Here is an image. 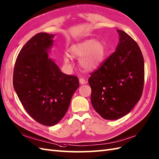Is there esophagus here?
<instances>
[{
  "mask_svg": "<svg viewBox=\"0 0 159 159\" xmlns=\"http://www.w3.org/2000/svg\"><path fill=\"white\" fill-rule=\"evenodd\" d=\"M79 83H80V84H85L87 82H86L85 80H84V79L80 78V79H79Z\"/></svg>",
  "mask_w": 159,
  "mask_h": 159,
  "instance_id": "1",
  "label": "esophagus"
}]
</instances>
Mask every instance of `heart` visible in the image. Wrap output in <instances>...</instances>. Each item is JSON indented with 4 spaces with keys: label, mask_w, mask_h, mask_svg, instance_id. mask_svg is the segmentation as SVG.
Here are the masks:
<instances>
[{
    "label": "heart",
    "mask_w": 159,
    "mask_h": 159,
    "mask_svg": "<svg viewBox=\"0 0 159 159\" xmlns=\"http://www.w3.org/2000/svg\"><path fill=\"white\" fill-rule=\"evenodd\" d=\"M69 53L73 58H80L79 65L84 70L93 71L100 66L104 60L106 49L102 42L93 39H86L74 44L69 49ZM64 55V62L70 65L71 57Z\"/></svg>",
    "instance_id": "1"
}]
</instances>
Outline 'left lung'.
<instances>
[{
	"label": "left lung",
	"mask_w": 159,
	"mask_h": 159,
	"mask_svg": "<svg viewBox=\"0 0 159 159\" xmlns=\"http://www.w3.org/2000/svg\"><path fill=\"white\" fill-rule=\"evenodd\" d=\"M116 51L91 75L92 106L103 119L117 120L127 115L142 96L144 61L138 45L120 30Z\"/></svg>",
	"instance_id": "left-lung-1"
}]
</instances>
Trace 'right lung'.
Instances as JSON below:
<instances>
[{
	"label": "right lung",
	"instance_id": "add662e5",
	"mask_svg": "<svg viewBox=\"0 0 159 159\" xmlns=\"http://www.w3.org/2000/svg\"><path fill=\"white\" fill-rule=\"evenodd\" d=\"M54 36L40 32L30 39L17 55L13 72V87L21 104L45 126L62 119L79 87L78 78L63 73L49 57Z\"/></svg>",
	"mask_w": 159,
	"mask_h": 159
}]
</instances>
